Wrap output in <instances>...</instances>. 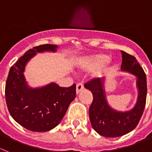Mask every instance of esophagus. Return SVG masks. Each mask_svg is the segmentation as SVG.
I'll list each match as a JSON object with an SVG mask.
<instances>
[{
  "label": "esophagus",
  "instance_id": "1",
  "mask_svg": "<svg viewBox=\"0 0 152 152\" xmlns=\"http://www.w3.org/2000/svg\"><path fill=\"white\" fill-rule=\"evenodd\" d=\"M83 88H84V86H83V85L80 83H78V84L76 85V93H77V94H79V93L80 92V91H81Z\"/></svg>",
  "mask_w": 152,
  "mask_h": 152
}]
</instances>
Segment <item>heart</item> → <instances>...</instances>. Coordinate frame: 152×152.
<instances>
[{"label":"heart","instance_id":"heart-1","mask_svg":"<svg viewBox=\"0 0 152 152\" xmlns=\"http://www.w3.org/2000/svg\"><path fill=\"white\" fill-rule=\"evenodd\" d=\"M104 63L106 64H110V60H108V57L106 54H95V55H91L84 58L79 64V67L83 69L90 70V69L98 67Z\"/></svg>","mask_w":152,"mask_h":152}]
</instances>
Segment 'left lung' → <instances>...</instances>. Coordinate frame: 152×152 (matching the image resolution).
<instances>
[{"instance_id": "8db88e82", "label": "left lung", "mask_w": 152, "mask_h": 152, "mask_svg": "<svg viewBox=\"0 0 152 152\" xmlns=\"http://www.w3.org/2000/svg\"><path fill=\"white\" fill-rule=\"evenodd\" d=\"M121 70L137 78L139 91L137 102L128 111H117L108 104L106 99L104 79L95 78L84 85L92 93L93 101L89 107L91 126L99 135L104 137H119L133 130L142 116L147 96L146 75L136 57L121 50Z\"/></svg>"}]
</instances>
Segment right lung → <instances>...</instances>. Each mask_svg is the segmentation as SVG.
Segmentation results:
<instances>
[{"instance_id":"obj_1","label":"right lung","mask_w":152,"mask_h":152,"mask_svg":"<svg viewBox=\"0 0 152 152\" xmlns=\"http://www.w3.org/2000/svg\"><path fill=\"white\" fill-rule=\"evenodd\" d=\"M55 45H42L29 49L11 66L5 86L10 115L19 124L33 132H46L57 126L76 98V84L64 88L51 83L31 88L24 76L26 65L37 53L55 52Z\"/></svg>"}]
</instances>
